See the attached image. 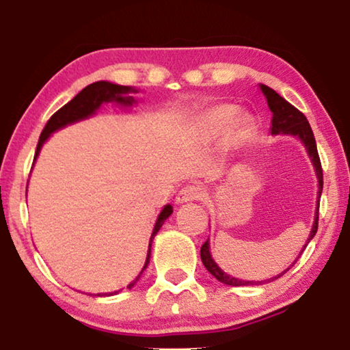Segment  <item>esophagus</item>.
I'll return each instance as SVG.
<instances>
[{
    "label": "esophagus",
    "instance_id": "1",
    "mask_svg": "<svg viewBox=\"0 0 350 350\" xmlns=\"http://www.w3.org/2000/svg\"><path fill=\"white\" fill-rule=\"evenodd\" d=\"M200 189L198 186H193V185H188L185 186V188H181V191L178 194H176V204H186V202H193V200H198L200 199Z\"/></svg>",
    "mask_w": 350,
    "mask_h": 350
}]
</instances>
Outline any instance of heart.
<instances>
[{"label": "heart", "mask_w": 350, "mask_h": 350, "mask_svg": "<svg viewBox=\"0 0 350 350\" xmlns=\"http://www.w3.org/2000/svg\"><path fill=\"white\" fill-rule=\"evenodd\" d=\"M223 129V145L231 150L250 138L253 119L245 113H239L234 105H217L200 116L199 131L205 138L217 137Z\"/></svg>", "instance_id": "1"}]
</instances>
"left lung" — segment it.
<instances>
[{"instance_id": "obj_1", "label": "left lung", "mask_w": 350, "mask_h": 350, "mask_svg": "<svg viewBox=\"0 0 350 350\" xmlns=\"http://www.w3.org/2000/svg\"><path fill=\"white\" fill-rule=\"evenodd\" d=\"M260 90L262 92V95H265L267 107H269L271 113H272L271 135H290V137L298 138V140L303 143V146L306 148V152H308L309 159L314 165L315 176H317L319 191H317V200H315L314 223H312V229H310V232H309L308 242L304 243L303 250L299 252V255H301V253L304 252V248L308 247V243L314 239L315 232H317V228H319V205H320V196H322V189H323V174H322V165H320V159H319L317 145H315V138H314L312 129H310L308 119H306L303 113L298 111V109H296L293 105H290L288 102H286L284 97H280V95L277 94L274 89L267 88V85H265V84H260ZM298 258H296V260H298ZM200 260H202L204 266L207 267V271L215 277V279L221 282V284H226V285H231V286L261 285V284H266V282H272V280L279 279V277L284 275L285 272L288 271L290 267L296 262V260H295L290 265V267H286V269L282 271L280 274L271 277V279H267V280H260V282L242 280V279H237V277H232V275L226 274V272H224L221 267L217 265V261H215L213 256H212V252H210V241H208V239H207V242H205L204 245L200 247Z\"/></svg>"}]
</instances>
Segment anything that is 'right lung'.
<instances>
[{
    "instance_id": "1",
    "label": "right lung",
    "mask_w": 350,
    "mask_h": 350,
    "mask_svg": "<svg viewBox=\"0 0 350 350\" xmlns=\"http://www.w3.org/2000/svg\"><path fill=\"white\" fill-rule=\"evenodd\" d=\"M137 92H138V89L131 88V85H119V84L109 83V81H97V83L89 84L88 88H84L83 90H81V92L76 95L73 100H70L65 107H62L59 111L52 114V118L47 121L46 127L42 129V132H41L40 142H38L36 152H35V161L33 162H36L38 156H40V152H41L42 145L49 140V137L52 135V133L60 131V129H64L66 126H71V124H75V122H79V121H84V119L92 118L94 114H97L98 109L102 108V105H105V103H113V105H116V107L124 108V109L132 108L133 105L138 103L137 98L132 97V95ZM172 212H174V208H172L170 204H167L162 207L161 213L157 215V219H156L154 228H152V232L150 237V245H148V255H146L145 266H143L140 274H138L135 279H133L131 284L127 285L129 290L135 286L137 282L140 280L142 272L146 269L148 265H150L152 239H154L157 232H159L162 224H164L165 219L170 217ZM122 290L124 288L116 290V291H109V293H97L94 296H113V295L121 293Z\"/></svg>"
}]
</instances>
